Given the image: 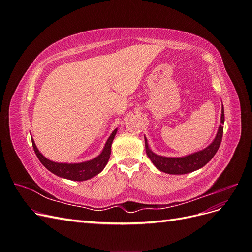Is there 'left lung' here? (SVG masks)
Segmentation results:
<instances>
[{
    "instance_id": "8db88e82",
    "label": "left lung",
    "mask_w": 252,
    "mask_h": 252,
    "mask_svg": "<svg viewBox=\"0 0 252 252\" xmlns=\"http://www.w3.org/2000/svg\"><path fill=\"white\" fill-rule=\"evenodd\" d=\"M225 121L224 116V107L222 105V114H220V123L218 129V132L213 141L202 150L195 151L193 154L186 155L184 157H164L159 156L156 152L152 151L149 147L146 136L145 138V148H146V154L150 161L152 162L158 170H161L168 174H186L197 169L202 168L207 164L210 159L215 157L217 151L220 147V142H222L223 136V125Z\"/></svg>"
}]
</instances>
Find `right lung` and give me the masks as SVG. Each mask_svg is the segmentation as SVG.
Instances as JSON below:
<instances>
[{
    "label": "right lung",
    "mask_w": 252,
    "mask_h": 252,
    "mask_svg": "<svg viewBox=\"0 0 252 252\" xmlns=\"http://www.w3.org/2000/svg\"><path fill=\"white\" fill-rule=\"evenodd\" d=\"M117 131H118V128H116L112 131L107 142L105 143V146L100 155L93 159H89V161L81 162V163L68 164V163L52 162L41 154L40 150L37 149L34 141L32 139V147L34 149L35 155L37 158L40 159V162L44 165L45 168H47L50 172L58 175L60 178L71 180V181H86L95 177V175L100 173L105 168V166L107 165L108 159L110 158L111 144L114 136L117 134Z\"/></svg>",
    "instance_id": "1"
}]
</instances>
